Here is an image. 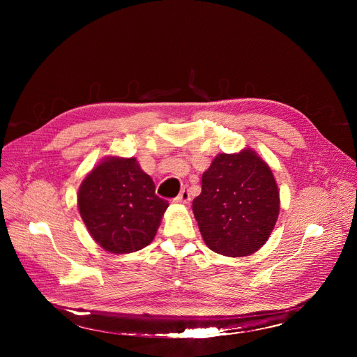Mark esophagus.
Returning a JSON list of instances; mask_svg holds the SVG:
<instances>
[{"label": "esophagus", "instance_id": "esophagus-1", "mask_svg": "<svg viewBox=\"0 0 357 357\" xmlns=\"http://www.w3.org/2000/svg\"><path fill=\"white\" fill-rule=\"evenodd\" d=\"M177 204H188L189 201H190V193H189V190L188 189H183L180 193H178V197L174 199Z\"/></svg>", "mask_w": 357, "mask_h": 357}]
</instances>
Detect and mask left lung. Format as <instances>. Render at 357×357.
Returning a JSON list of instances; mask_svg holds the SVG:
<instances>
[{
  "label": "left lung",
  "instance_id": "1",
  "mask_svg": "<svg viewBox=\"0 0 357 357\" xmlns=\"http://www.w3.org/2000/svg\"><path fill=\"white\" fill-rule=\"evenodd\" d=\"M192 210L210 250L229 257L257 252L280 211L271 168L252 149L218 155L202 174V190Z\"/></svg>",
  "mask_w": 357,
  "mask_h": 357
}]
</instances>
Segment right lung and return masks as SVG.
<instances>
[{
  "instance_id": "1",
  "label": "right lung",
  "mask_w": 357,
  "mask_h": 357,
  "mask_svg": "<svg viewBox=\"0 0 357 357\" xmlns=\"http://www.w3.org/2000/svg\"><path fill=\"white\" fill-rule=\"evenodd\" d=\"M77 205L92 238L104 250L122 255L153 241L168 201L135 158L109 156L82 181Z\"/></svg>"
}]
</instances>
